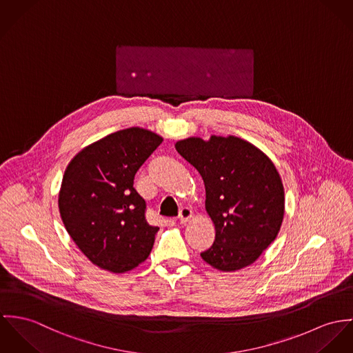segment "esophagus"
I'll return each mask as SVG.
<instances>
[{
    "mask_svg": "<svg viewBox=\"0 0 353 353\" xmlns=\"http://www.w3.org/2000/svg\"><path fill=\"white\" fill-rule=\"evenodd\" d=\"M179 221L180 223H187L191 218H192V210L188 208V207H184L180 210V214H179Z\"/></svg>",
    "mask_w": 353,
    "mask_h": 353,
    "instance_id": "obj_1",
    "label": "esophagus"
}]
</instances>
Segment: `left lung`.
Masks as SVG:
<instances>
[{
	"label": "left lung",
	"instance_id": "obj_1",
	"mask_svg": "<svg viewBox=\"0 0 353 353\" xmlns=\"http://www.w3.org/2000/svg\"><path fill=\"white\" fill-rule=\"evenodd\" d=\"M174 146L200 173L215 226V241L201 259L223 272L253 264L274 242L284 216V188L274 162L233 135L192 137Z\"/></svg>",
	"mask_w": 353,
	"mask_h": 353
}]
</instances>
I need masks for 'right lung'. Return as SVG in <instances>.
I'll return each mask as SVG.
<instances>
[{"label":"right lung","instance_id":"add662e5","mask_svg":"<svg viewBox=\"0 0 353 353\" xmlns=\"http://www.w3.org/2000/svg\"><path fill=\"white\" fill-rule=\"evenodd\" d=\"M161 143L149 130H120L82 149L65 170L61 218L79 250L101 270L131 271L153 249L159 229L146 221L134 177Z\"/></svg>","mask_w":353,"mask_h":353}]
</instances>
